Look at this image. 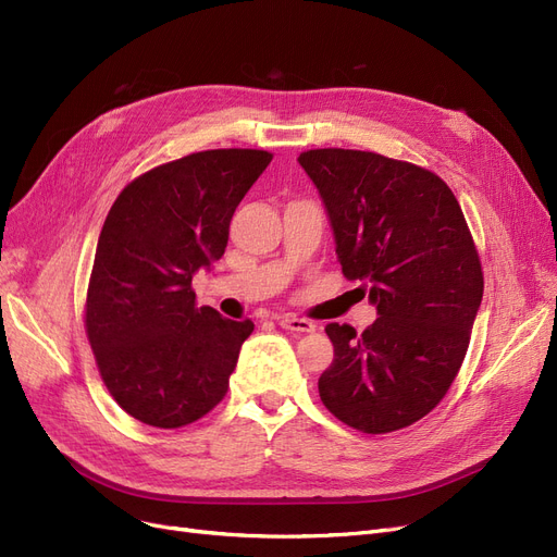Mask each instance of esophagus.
Here are the masks:
<instances>
[{"label": "esophagus", "instance_id": "esophagus-1", "mask_svg": "<svg viewBox=\"0 0 557 557\" xmlns=\"http://www.w3.org/2000/svg\"><path fill=\"white\" fill-rule=\"evenodd\" d=\"M278 326L285 329V331H295V333H310L315 331V324L310 320H304V318H295V315H278L276 318Z\"/></svg>", "mask_w": 557, "mask_h": 557}]
</instances>
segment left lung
I'll return each instance as SVG.
<instances>
[{
	"instance_id": "obj_1",
	"label": "left lung",
	"mask_w": 557,
	"mask_h": 557,
	"mask_svg": "<svg viewBox=\"0 0 557 557\" xmlns=\"http://www.w3.org/2000/svg\"><path fill=\"white\" fill-rule=\"evenodd\" d=\"M324 203L343 274L376 308L361 336L326 324L324 407L366 434L403 430L448 393L482 301V267L450 187L432 171L366 150L299 160Z\"/></svg>"
}]
</instances>
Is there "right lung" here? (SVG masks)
I'll return each instance as SVG.
<instances>
[{"instance_id":"obj_1","label":"right lung","mask_w":557,"mask_h":557,"mask_svg":"<svg viewBox=\"0 0 557 557\" xmlns=\"http://www.w3.org/2000/svg\"><path fill=\"white\" fill-rule=\"evenodd\" d=\"M270 162L249 148L187 154L139 175L104 219L86 333L107 391L146 425H189L228 391L253 322L196 306L191 278L224 256L235 208Z\"/></svg>"}]
</instances>
